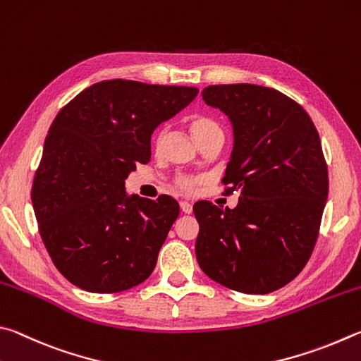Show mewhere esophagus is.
Returning <instances> with one entry per match:
<instances>
[{"label":"esophagus","instance_id":"1","mask_svg":"<svg viewBox=\"0 0 361 361\" xmlns=\"http://www.w3.org/2000/svg\"><path fill=\"white\" fill-rule=\"evenodd\" d=\"M180 209H182V212H184V214H192L193 206H192V203H188V201H182Z\"/></svg>","mask_w":361,"mask_h":361}]
</instances>
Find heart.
I'll list each match as a JSON object with an SVG mask.
<instances>
[{
  "mask_svg": "<svg viewBox=\"0 0 361 361\" xmlns=\"http://www.w3.org/2000/svg\"><path fill=\"white\" fill-rule=\"evenodd\" d=\"M188 126H190L192 135L195 136L198 142H203L206 137H209L216 133H222V128L217 120H214L209 116H203V114H198V116H193L188 122ZM163 139H164V133H160L155 139V150H160L163 145ZM204 184L203 177L198 176H179L176 179V185L184 192H193L197 190L200 185Z\"/></svg>",
  "mask_w": 361,
  "mask_h": 361,
  "instance_id": "heart-1",
  "label": "heart"
}]
</instances>
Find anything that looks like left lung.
Returning a JSON list of instances; mask_svg holds the SVG:
<instances>
[{
	"instance_id": "left-lung-1",
	"label": "left lung",
	"mask_w": 361,
	"mask_h": 361,
	"mask_svg": "<svg viewBox=\"0 0 361 361\" xmlns=\"http://www.w3.org/2000/svg\"><path fill=\"white\" fill-rule=\"evenodd\" d=\"M203 99L231 120L235 147L222 182L239 203L193 206L197 260L226 288L271 293L301 273L317 243L328 198L319 133L302 106L274 88L209 85Z\"/></svg>"
}]
</instances>
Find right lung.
Instances as JSON below:
<instances>
[{
    "label": "right lung",
    "instance_id": "1",
    "mask_svg": "<svg viewBox=\"0 0 361 361\" xmlns=\"http://www.w3.org/2000/svg\"><path fill=\"white\" fill-rule=\"evenodd\" d=\"M198 88L112 79L82 90L50 125L31 201L56 269L82 290L117 293L152 274L179 204L128 197L125 179L150 161V136Z\"/></svg>",
    "mask_w": 361,
    "mask_h": 361
}]
</instances>
